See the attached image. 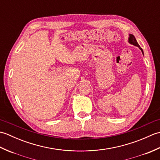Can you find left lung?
I'll return each instance as SVG.
<instances>
[{
	"label": "left lung",
	"mask_w": 160,
	"mask_h": 160,
	"mask_svg": "<svg viewBox=\"0 0 160 160\" xmlns=\"http://www.w3.org/2000/svg\"><path fill=\"white\" fill-rule=\"evenodd\" d=\"M128 42H130L131 44H132V45H135V46H137V47H138L139 48H140V49H141V51H142V53H143V50H142V49L141 48L140 46L139 45V44L138 43L137 40H136V39H135V36H134L133 35H132V34H130V35H129Z\"/></svg>",
	"instance_id": "1"
}]
</instances>
